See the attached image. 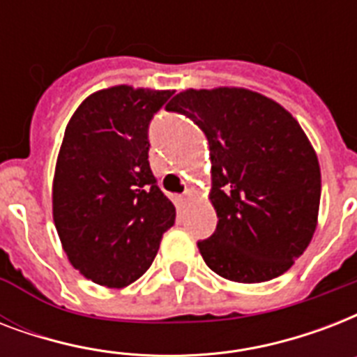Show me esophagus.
Segmentation results:
<instances>
[{"label":"esophagus","mask_w":357,"mask_h":357,"mask_svg":"<svg viewBox=\"0 0 357 357\" xmlns=\"http://www.w3.org/2000/svg\"><path fill=\"white\" fill-rule=\"evenodd\" d=\"M190 198H192V190H187V192H185V195L181 196V202H183V204H187V202H189Z\"/></svg>","instance_id":"obj_1"}]
</instances>
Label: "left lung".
Wrapping results in <instances>:
<instances>
[{
    "instance_id": "8db88e82",
    "label": "left lung",
    "mask_w": 357,
    "mask_h": 357,
    "mask_svg": "<svg viewBox=\"0 0 357 357\" xmlns=\"http://www.w3.org/2000/svg\"><path fill=\"white\" fill-rule=\"evenodd\" d=\"M167 109L209 140L218 224L198 241L206 265L241 283L282 276L307 248L321 204V168L298 122L244 89H190Z\"/></svg>"
}]
</instances>
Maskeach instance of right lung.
<instances>
[{
	"instance_id": "obj_1",
	"label": "right lung",
	"mask_w": 357,
	"mask_h": 357,
	"mask_svg": "<svg viewBox=\"0 0 357 357\" xmlns=\"http://www.w3.org/2000/svg\"><path fill=\"white\" fill-rule=\"evenodd\" d=\"M174 92L120 85L70 119L53 179V220L70 263L105 287H126L155 259L176 207L151 174L148 129Z\"/></svg>"
}]
</instances>
